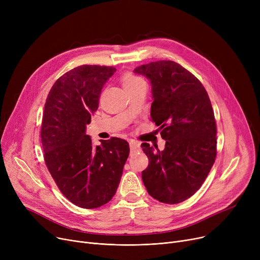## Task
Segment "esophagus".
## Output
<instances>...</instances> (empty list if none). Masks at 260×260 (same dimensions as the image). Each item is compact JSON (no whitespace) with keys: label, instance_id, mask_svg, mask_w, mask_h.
<instances>
[{"label":"esophagus","instance_id":"1","mask_svg":"<svg viewBox=\"0 0 260 260\" xmlns=\"http://www.w3.org/2000/svg\"><path fill=\"white\" fill-rule=\"evenodd\" d=\"M129 146H131V151L135 152V151H138L139 147H140V144L137 141L132 140V141H129Z\"/></svg>","mask_w":260,"mask_h":260}]
</instances>
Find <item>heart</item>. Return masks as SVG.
<instances>
[{"label": "heart", "mask_w": 260, "mask_h": 260, "mask_svg": "<svg viewBox=\"0 0 260 260\" xmlns=\"http://www.w3.org/2000/svg\"><path fill=\"white\" fill-rule=\"evenodd\" d=\"M140 83H144V81L142 78L136 76L134 74L127 73L124 76L122 77V85L123 87H126V86H133L136 84H140Z\"/></svg>", "instance_id": "b5f03b06"}]
</instances>
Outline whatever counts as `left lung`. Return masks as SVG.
<instances>
[{"mask_svg":"<svg viewBox=\"0 0 260 260\" xmlns=\"http://www.w3.org/2000/svg\"><path fill=\"white\" fill-rule=\"evenodd\" d=\"M152 85L151 117L166 140L163 151L142 143L148 167L142 180L148 194L176 204L193 196L216 158V122L207 90L200 81L174 61L136 67Z\"/></svg>","mask_w":260,"mask_h":260,"instance_id":"left-lung-1","label":"left lung"}]
</instances>
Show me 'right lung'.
I'll return each instance as SVG.
<instances>
[{
  "instance_id": "right-lung-1",
  "label": "right lung",
  "mask_w": 260,
  "mask_h": 260,
  "mask_svg": "<svg viewBox=\"0 0 260 260\" xmlns=\"http://www.w3.org/2000/svg\"><path fill=\"white\" fill-rule=\"evenodd\" d=\"M115 73V67L78 66L54 82L44 107L41 139L47 169L62 194L83 209L114 197L129 154L125 140L93 146L86 135L101 90Z\"/></svg>"
}]
</instances>
